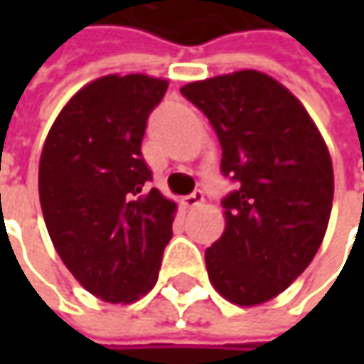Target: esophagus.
<instances>
[{
  "label": "esophagus",
  "mask_w": 364,
  "mask_h": 364,
  "mask_svg": "<svg viewBox=\"0 0 364 364\" xmlns=\"http://www.w3.org/2000/svg\"><path fill=\"white\" fill-rule=\"evenodd\" d=\"M203 203H204L203 190H194L192 194H188V196H184V198H182V204H184L186 208H194V206H200Z\"/></svg>",
  "instance_id": "esophagus-1"
}]
</instances>
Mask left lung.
Returning <instances> with one entry per match:
<instances>
[{
    "label": "left lung",
    "instance_id": "obj_1",
    "mask_svg": "<svg viewBox=\"0 0 364 364\" xmlns=\"http://www.w3.org/2000/svg\"><path fill=\"white\" fill-rule=\"evenodd\" d=\"M180 92L208 117L223 147L227 227L206 249L210 284L237 306L282 294L320 249L334 172L328 147L300 101L257 70L188 82Z\"/></svg>",
    "mask_w": 364,
    "mask_h": 364
}]
</instances>
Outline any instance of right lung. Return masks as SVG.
Listing matches in <instances>:
<instances>
[{"mask_svg": "<svg viewBox=\"0 0 364 364\" xmlns=\"http://www.w3.org/2000/svg\"><path fill=\"white\" fill-rule=\"evenodd\" d=\"M168 80L109 75L64 105L42 147L38 190L50 239L92 296L132 304L158 282L176 203L149 188L147 117Z\"/></svg>", "mask_w": 364, "mask_h": 364, "instance_id": "right-lung-1", "label": "right lung"}]
</instances>
